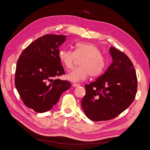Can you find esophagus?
<instances>
[{
  "label": "esophagus",
  "instance_id": "obj_1",
  "mask_svg": "<svg viewBox=\"0 0 150 150\" xmlns=\"http://www.w3.org/2000/svg\"><path fill=\"white\" fill-rule=\"evenodd\" d=\"M72 85H73V87H78L80 86V84L77 83H73Z\"/></svg>",
  "mask_w": 150,
  "mask_h": 150
}]
</instances>
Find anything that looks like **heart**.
I'll return each instance as SVG.
<instances>
[{"instance_id": "obj_1", "label": "heart", "mask_w": 150, "mask_h": 150, "mask_svg": "<svg viewBox=\"0 0 150 150\" xmlns=\"http://www.w3.org/2000/svg\"><path fill=\"white\" fill-rule=\"evenodd\" d=\"M59 57L63 65L68 69L74 67L77 59H81L78 68L67 75V79L73 82L85 81L90 76H100L107 66V60L101 54L98 47L91 42H79L75 46L74 51L60 49Z\"/></svg>"}]
</instances>
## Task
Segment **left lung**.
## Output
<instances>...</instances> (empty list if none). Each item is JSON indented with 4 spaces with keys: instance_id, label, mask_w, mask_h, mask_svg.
<instances>
[{
    "instance_id": "8db88e82",
    "label": "left lung",
    "mask_w": 150,
    "mask_h": 150,
    "mask_svg": "<svg viewBox=\"0 0 150 150\" xmlns=\"http://www.w3.org/2000/svg\"><path fill=\"white\" fill-rule=\"evenodd\" d=\"M113 62L104 74L85 85L86 93L81 105L92 121H106L117 117L134 101L137 78L133 63L124 52L111 47Z\"/></svg>"
}]
</instances>
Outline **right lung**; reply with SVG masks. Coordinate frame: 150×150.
Returning a JSON list of instances; mask_svg holds the SVG:
<instances>
[{
  "label": "right lung",
  "mask_w": 150,
  "mask_h": 150,
  "mask_svg": "<svg viewBox=\"0 0 150 150\" xmlns=\"http://www.w3.org/2000/svg\"><path fill=\"white\" fill-rule=\"evenodd\" d=\"M65 35L47 34L38 38L21 53L16 68L15 83L27 108L38 113L51 110L71 83L53 79L65 74L59 57V46Z\"/></svg>",
  "instance_id": "right-lung-1"
}]
</instances>
